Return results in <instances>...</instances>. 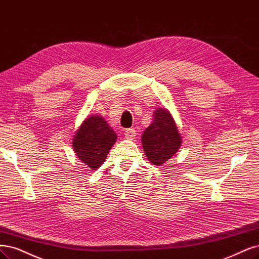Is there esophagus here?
Masks as SVG:
<instances>
[{"label": "esophagus", "instance_id": "1", "mask_svg": "<svg viewBox=\"0 0 259 259\" xmlns=\"http://www.w3.org/2000/svg\"><path fill=\"white\" fill-rule=\"evenodd\" d=\"M124 135H125V138L132 140V139L135 138V136H136V131L134 128H127V130H125Z\"/></svg>", "mask_w": 259, "mask_h": 259}]
</instances>
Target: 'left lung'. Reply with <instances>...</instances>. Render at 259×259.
<instances>
[{
	"label": "left lung",
	"mask_w": 259,
	"mask_h": 259,
	"mask_svg": "<svg viewBox=\"0 0 259 259\" xmlns=\"http://www.w3.org/2000/svg\"><path fill=\"white\" fill-rule=\"evenodd\" d=\"M153 115V122L142 134L141 142L148 159L159 166L178 152L181 136L169 111L157 109Z\"/></svg>",
	"instance_id": "8db88e82"
}]
</instances>
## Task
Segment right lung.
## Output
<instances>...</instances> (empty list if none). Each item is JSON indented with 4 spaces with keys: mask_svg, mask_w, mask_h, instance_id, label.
Returning <instances> with one entry per match:
<instances>
[{
    "mask_svg": "<svg viewBox=\"0 0 259 259\" xmlns=\"http://www.w3.org/2000/svg\"><path fill=\"white\" fill-rule=\"evenodd\" d=\"M117 140V134L100 115L83 121L73 140L77 156L90 168H99Z\"/></svg>",
    "mask_w": 259,
    "mask_h": 259,
    "instance_id": "obj_1",
    "label": "right lung"
}]
</instances>
